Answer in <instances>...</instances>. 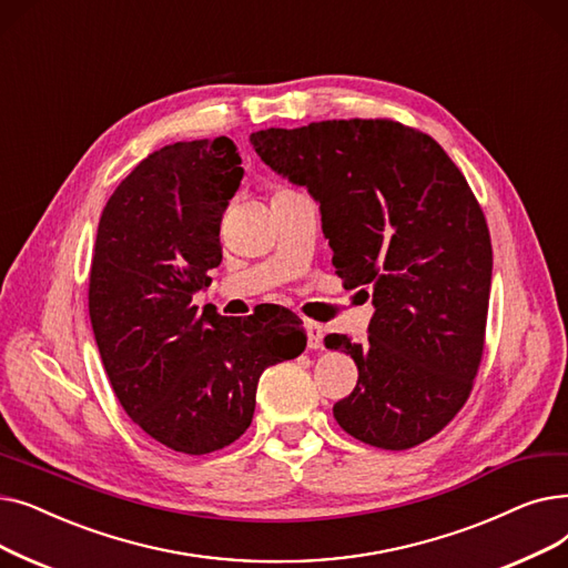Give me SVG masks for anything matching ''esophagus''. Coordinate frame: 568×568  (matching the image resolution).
I'll return each mask as SVG.
<instances>
[{"instance_id":"esophagus-1","label":"esophagus","mask_w":568,"mask_h":568,"mask_svg":"<svg viewBox=\"0 0 568 568\" xmlns=\"http://www.w3.org/2000/svg\"><path fill=\"white\" fill-rule=\"evenodd\" d=\"M305 328H307V335H310V348H321L323 346V326L321 323H314V321H305Z\"/></svg>"}]
</instances>
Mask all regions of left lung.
I'll use <instances>...</instances> for the list:
<instances>
[{"label": "left lung", "instance_id": "obj_1", "mask_svg": "<svg viewBox=\"0 0 568 568\" xmlns=\"http://www.w3.org/2000/svg\"><path fill=\"white\" fill-rule=\"evenodd\" d=\"M250 141L318 203L337 275L372 288L367 342L323 339L358 365L335 420L386 450L435 437L469 397L493 282L488 224L465 175L437 141L390 120L263 129Z\"/></svg>", "mask_w": 568, "mask_h": 568}]
</instances>
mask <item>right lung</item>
<instances>
[{"label":"right lung","mask_w":568,"mask_h":568,"mask_svg":"<svg viewBox=\"0 0 568 568\" xmlns=\"http://www.w3.org/2000/svg\"><path fill=\"white\" fill-rule=\"evenodd\" d=\"M240 164L226 136L161 148L122 180L97 231L90 318L108 379L133 423L186 455L240 439L263 369L307 346L291 312L233 318L192 305L222 263Z\"/></svg>","instance_id":"right-lung-1"}]
</instances>
